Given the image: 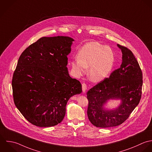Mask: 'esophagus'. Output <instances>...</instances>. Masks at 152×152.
Instances as JSON below:
<instances>
[{
    "label": "esophagus",
    "mask_w": 152,
    "mask_h": 152,
    "mask_svg": "<svg viewBox=\"0 0 152 152\" xmlns=\"http://www.w3.org/2000/svg\"><path fill=\"white\" fill-rule=\"evenodd\" d=\"M87 84H85V83H83V84H82V89H83V91L84 93H85V92H86V91L87 90Z\"/></svg>",
    "instance_id": "obj_1"
}]
</instances>
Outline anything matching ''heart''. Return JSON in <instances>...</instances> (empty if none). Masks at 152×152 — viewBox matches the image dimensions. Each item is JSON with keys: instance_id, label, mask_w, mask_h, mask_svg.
Instances as JSON below:
<instances>
[{"instance_id": "1", "label": "heart", "mask_w": 152, "mask_h": 152, "mask_svg": "<svg viewBox=\"0 0 152 152\" xmlns=\"http://www.w3.org/2000/svg\"><path fill=\"white\" fill-rule=\"evenodd\" d=\"M114 62V55L110 48L97 42H91L81 49L77 58L72 60L71 65L78 77L83 75L88 68V79L94 83H99L108 75Z\"/></svg>"}]
</instances>
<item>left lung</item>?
I'll list each match as a JSON object with an SVG mask.
<instances>
[{"instance_id": "left-lung-1", "label": "left lung", "mask_w": 152, "mask_h": 152, "mask_svg": "<svg viewBox=\"0 0 152 152\" xmlns=\"http://www.w3.org/2000/svg\"><path fill=\"white\" fill-rule=\"evenodd\" d=\"M117 45L123 54L120 68L87 93L88 117L97 127L122 124L137 106L142 96L143 75L139 64L130 50ZM111 99L120 100L119 105L113 109L105 108L104 105Z\"/></svg>"}]
</instances>
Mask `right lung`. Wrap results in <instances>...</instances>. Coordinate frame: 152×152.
I'll return each instance as SVG.
<instances>
[{
	"mask_svg": "<svg viewBox=\"0 0 152 152\" xmlns=\"http://www.w3.org/2000/svg\"><path fill=\"white\" fill-rule=\"evenodd\" d=\"M74 39L42 37L20 55L12 86L15 104L23 117L38 127L60 123L66 105L82 92L80 82L72 78L66 65Z\"/></svg>",
	"mask_w": 152,
	"mask_h": 152,
	"instance_id": "1",
	"label": "right lung"
}]
</instances>
